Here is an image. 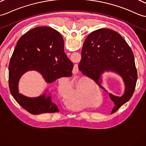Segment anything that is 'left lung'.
<instances>
[{
    "label": "left lung",
    "mask_w": 146,
    "mask_h": 146,
    "mask_svg": "<svg viewBox=\"0 0 146 146\" xmlns=\"http://www.w3.org/2000/svg\"><path fill=\"white\" fill-rule=\"evenodd\" d=\"M84 75L101 85V75L104 72L119 74L125 84L124 93L116 96L109 93L114 103L111 114L131 99L136 85L137 73L133 51L119 33L108 29L91 32L83 43L81 59L78 65Z\"/></svg>",
    "instance_id": "1"
}]
</instances>
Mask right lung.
Instances as JSON below:
<instances>
[{
    "mask_svg": "<svg viewBox=\"0 0 146 146\" xmlns=\"http://www.w3.org/2000/svg\"><path fill=\"white\" fill-rule=\"evenodd\" d=\"M73 64L64 52V41L60 33L48 27L30 30L17 43L9 66L11 93L20 106L32 114L59 112L51 95L44 93L29 98L19 93L18 84L25 72L35 70L51 83L62 77L72 75Z\"/></svg>",
    "mask_w": 146,
    "mask_h": 146,
    "instance_id": "obj_1",
    "label": "right lung"
}]
</instances>
